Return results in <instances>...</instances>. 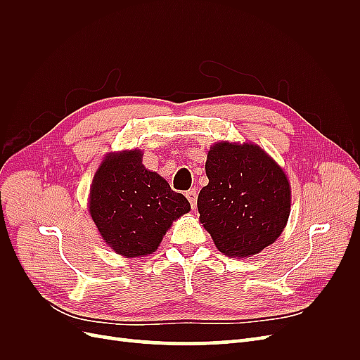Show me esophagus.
Returning <instances> with one entry per match:
<instances>
[{"label": "esophagus", "instance_id": "34e87169", "mask_svg": "<svg viewBox=\"0 0 360 360\" xmlns=\"http://www.w3.org/2000/svg\"><path fill=\"white\" fill-rule=\"evenodd\" d=\"M186 198L189 200V202H191V207H192V210H195L197 209V200H198V192L195 191V189H192V191H189V192H186Z\"/></svg>", "mask_w": 360, "mask_h": 360}]
</instances>
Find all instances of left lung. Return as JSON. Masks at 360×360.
Listing matches in <instances>:
<instances>
[{
	"mask_svg": "<svg viewBox=\"0 0 360 360\" xmlns=\"http://www.w3.org/2000/svg\"><path fill=\"white\" fill-rule=\"evenodd\" d=\"M209 184L200 191V222L216 248L233 258L261 252L284 231L290 216V181L254 143H217L205 162Z\"/></svg>",
	"mask_w": 360,
	"mask_h": 360,
	"instance_id": "left-lung-1",
	"label": "left lung"
}]
</instances>
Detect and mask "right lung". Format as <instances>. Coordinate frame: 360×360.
Masks as SVG:
<instances>
[{"label": "right lung", "instance_id": "1", "mask_svg": "<svg viewBox=\"0 0 360 360\" xmlns=\"http://www.w3.org/2000/svg\"><path fill=\"white\" fill-rule=\"evenodd\" d=\"M89 210L106 245L135 258L153 254L191 204L143 165V151L126 150L102 160L91 183Z\"/></svg>", "mask_w": 360, "mask_h": 360}]
</instances>
